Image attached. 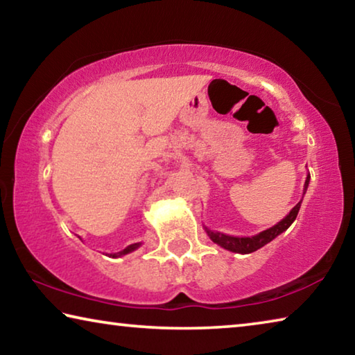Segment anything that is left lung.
Wrapping results in <instances>:
<instances>
[{
	"label": "left lung",
	"mask_w": 355,
	"mask_h": 355,
	"mask_svg": "<svg viewBox=\"0 0 355 355\" xmlns=\"http://www.w3.org/2000/svg\"><path fill=\"white\" fill-rule=\"evenodd\" d=\"M309 182H310V173L307 175V180H305L304 194L309 188ZM300 203H302V200H300L297 205L294 207L291 211L279 222V224H275L274 227L268 228V230L258 233V235H255V236H244V238L230 236V235H224V233H220V232L209 230V228H207V227H205V232L208 233L209 239H211V241L218 245H220V248H224L230 252H236V254H250V252H255L260 248H263V245H266L268 243H271L274 238H277L280 233H284L286 228L293 224L299 213Z\"/></svg>",
	"instance_id": "8db88e82"
}]
</instances>
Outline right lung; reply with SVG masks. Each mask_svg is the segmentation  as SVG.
Wrapping results in <instances>:
<instances>
[{
  "mask_svg": "<svg viewBox=\"0 0 355 355\" xmlns=\"http://www.w3.org/2000/svg\"><path fill=\"white\" fill-rule=\"evenodd\" d=\"M141 245V243H135V244H130L128 248H125L122 252H117V254H111L112 257H122V255H127V254H130V252H133V250H136L137 248H139Z\"/></svg>",
  "mask_w": 355,
  "mask_h": 355,
  "instance_id": "obj_1",
  "label": "right lung"
}]
</instances>
